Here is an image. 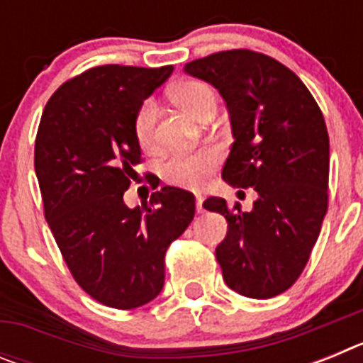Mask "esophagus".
Listing matches in <instances>:
<instances>
[{
  "label": "esophagus",
  "instance_id": "1",
  "mask_svg": "<svg viewBox=\"0 0 363 363\" xmlns=\"http://www.w3.org/2000/svg\"><path fill=\"white\" fill-rule=\"evenodd\" d=\"M196 211L203 213V196L201 194H196Z\"/></svg>",
  "mask_w": 363,
  "mask_h": 363
}]
</instances>
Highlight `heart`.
<instances>
[{
  "label": "heart",
  "instance_id": "1",
  "mask_svg": "<svg viewBox=\"0 0 363 363\" xmlns=\"http://www.w3.org/2000/svg\"><path fill=\"white\" fill-rule=\"evenodd\" d=\"M172 99L192 116L201 118L207 108L216 107V92L201 79H185L172 86ZM133 130L140 147L150 150L156 145V105L145 99L134 114ZM220 163V152L214 147H201L189 152L172 154L162 165L165 182L178 187L198 189L214 172Z\"/></svg>",
  "mask_w": 363,
  "mask_h": 363
}]
</instances>
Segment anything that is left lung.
Listing matches in <instances>:
<instances>
[{"mask_svg": "<svg viewBox=\"0 0 363 363\" xmlns=\"http://www.w3.org/2000/svg\"><path fill=\"white\" fill-rule=\"evenodd\" d=\"M220 91L234 143L223 179L258 192L243 213L223 198L203 207L227 220L216 259L230 289L247 298L287 291L306 269L329 203V134L318 104L296 74L267 54L221 50L185 65Z\"/></svg>", "mask_w": 363, "mask_h": 363, "instance_id": "obj_1", "label": "left lung"}]
</instances>
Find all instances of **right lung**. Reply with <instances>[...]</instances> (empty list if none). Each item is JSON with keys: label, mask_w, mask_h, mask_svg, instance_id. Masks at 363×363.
<instances>
[{"label": "right lung", "mask_w": 363, "mask_h": 363, "mask_svg": "<svg viewBox=\"0 0 363 363\" xmlns=\"http://www.w3.org/2000/svg\"><path fill=\"white\" fill-rule=\"evenodd\" d=\"M171 74L172 65L92 67L50 96L38 127L34 167L47 223L74 280L114 309L158 296L167 249L194 218L191 192L167 185L149 205L123 201L142 163L134 114Z\"/></svg>", "instance_id": "right-lung-1"}]
</instances>
